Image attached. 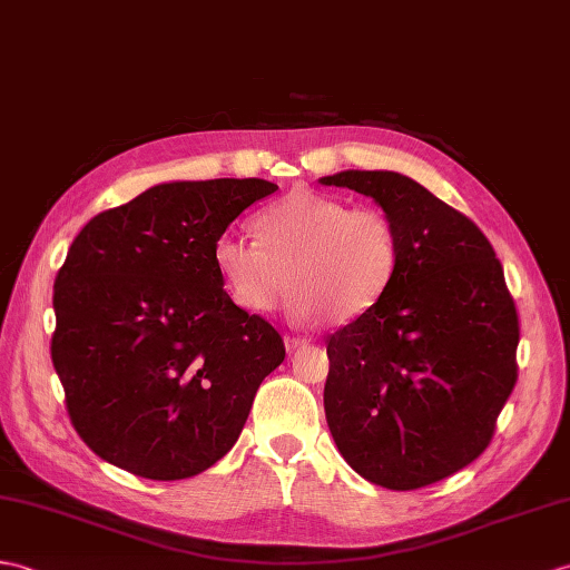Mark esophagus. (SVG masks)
<instances>
[{
  "label": "esophagus",
  "instance_id": "34e87169",
  "mask_svg": "<svg viewBox=\"0 0 570 570\" xmlns=\"http://www.w3.org/2000/svg\"><path fill=\"white\" fill-rule=\"evenodd\" d=\"M284 345H286L288 352H294V350H301L303 345H308V340L306 337H296V335H286L284 337Z\"/></svg>",
  "mask_w": 570,
  "mask_h": 570
}]
</instances>
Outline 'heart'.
<instances>
[{
    "label": "heart",
    "instance_id": "obj_1",
    "mask_svg": "<svg viewBox=\"0 0 570 570\" xmlns=\"http://www.w3.org/2000/svg\"><path fill=\"white\" fill-rule=\"evenodd\" d=\"M255 235L225 233L214 247L225 288L249 313H272L291 288L298 321L347 325L376 306L399 269V233L383 210L311 189L262 208Z\"/></svg>",
    "mask_w": 570,
    "mask_h": 570
}]
</instances>
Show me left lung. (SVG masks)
<instances>
[{"label":"left lung","instance_id":"left-lung-1","mask_svg":"<svg viewBox=\"0 0 570 570\" xmlns=\"http://www.w3.org/2000/svg\"><path fill=\"white\" fill-rule=\"evenodd\" d=\"M321 184L374 198L399 233L386 294L327 337V428L362 479L415 491L491 444L518 381V311L488 237L415 179L345 169Z\"/></svg>","mask_w":570,"mask_h":570}]
</instances>
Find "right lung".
<instances>
[{"instance_id": "add662e5", "label": "right lung", "mask_w": 570, "mask_h": 570, "mask_svg": "<svg viewBox=\"0 0 570 570\" xmlns=\"http://www.w3.org/2000/svg\"><path fill=\"white\" fill-rule=\"evenodd\" d=\"M267 179L165 181L91 218L56 276L52 366L77 434L153 481L202 473L230 452L276 330L223 291L214 247L274 194Z\"/></svg>"}]
</instances>
